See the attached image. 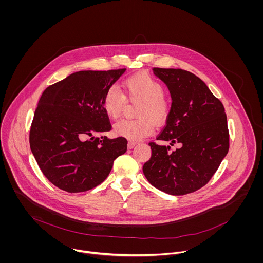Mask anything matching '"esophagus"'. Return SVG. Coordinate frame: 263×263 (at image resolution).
Here are the masks:
<instances>
[{"mask_svg": "<svg viewBox=\"0 0 263 263\" xmlns=\"http://www.w3.org/2000/svg\"><path fill=\"white\" fill-rule=\"evenodd\" d=\"M136 145H137V143H135V142H128L127 143V148L128 149H134Z\"/></svg>", "mask_w": 263, "mask_h": 263, "instance_id": "esophagus-1", "label": "esophagus"}]
</instances>
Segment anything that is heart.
I'll use <instances>...</instances> for the list:
<instances>
[{
	"label": "heart",
	"mask_w": 263,
	"mask_h": 263,
	"mask_svg": "<svg viewBox=\"0 0 263 263\" xmlns=\"http://www.w3.org/2000/svg\"><path fill=\"white\" fill-rule=\"evenodd\" d=\"M123 95L110 87L103 96L102 105L107 116L116 119L121 114L125 98L129 101H140L137 108L138 119H122L113 126V133L130 141L142 140L154 132L155 125L163 123L169 116L171 104L164 95L163 85L148 74H138L122 83Z\"/></svg>",
	"instance_id": "b5f03b06"
}]
</instances>
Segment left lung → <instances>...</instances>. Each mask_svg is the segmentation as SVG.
Segmentation results:
<instances>
[{
  "instance_id": "1",
  "label": "left lung",
  "mask_w": 263,
  "mask_h": 263,
  "mask_svg": "<svg viewBox=\"0 0 263 263\" xmlns=\"http://www.w3.org/2000/svg\"><path fill=\"white\" fill-rule=\"evenodd\" d=\"M167 86L171 109L157 140L179 144L150 143V160L143 172L153 186L171 195H184L205 185L229 151L225 108L198 77L181 69L154 68Z\"/></svg>"
}]
</instances>
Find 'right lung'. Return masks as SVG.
Returning a JSON list of instances; mask_svg holds the SVG:
<instances>
[{"label":"right lung","instance_id":"obj_1","mask_svg":"<svg viewBox=\"0 0 263 263\" xmlns=\"http://www.w3.org/2000/svg\"><path fill=\"white\" fill-rule=\"evenodd\" d=\"M126 69L81 71L44 90L30 129V149L57 187L83 192L103 182L127 149L124 138H95L111 129L102 100Z\"/></svg>","mask_w":263,"mask_h":263}]
</instances>
